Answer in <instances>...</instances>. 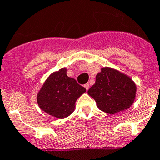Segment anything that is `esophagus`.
Masks as SVG:
<instances>
[{
	"instance_id": "1",
	"label": "esophagus",
	"mask_w": 160,
	"mask_h": 160,
	"mask_svg": "<svg viewBox=\"0 0 160 160\" xmlns=\"http://www.w3.org/2000/svg\"><path fill=\"white\" fill-rule=\"evenodd\" d=\"M84 88H86V90H88V88H89V84H88V83H87V84H84Z\"/></svg>"
}]
</instances>
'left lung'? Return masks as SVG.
Instances as JSON below:
<instances>
[{
  "label": "left lung",
  "instance_id": "obj_1",
  "mask_svg": "<svg viewBox=\"0 0 160 160\" xmlns=\"http://www.w3.org/2000/svg\"><path fill=\"white\" fill-rule=\"evenodd\" d=\"M136 91V84L131 78L112 68H103L88 93L101 111L113 115L131 107Z\"/></svg>",
  "mask_w": 160,
  "mask_h": 160
}]
</instances>
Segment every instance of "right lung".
<instances>
[{
	"label": "right lung",
	"instance_id": "obj_1",
	"mask_svg": "<svg viewBox=\"0 0 160 160\" xmlns=\"http://www.w3.org/2000/svg\"><path fill=\"white\" fill-rule=\"evenodd\" d=\"M85 91L75 79L67 76L66 68H62L45 80L37 94V103L49 115L63 119L73 112L76 100Z\"/></svg>",
	"mask_w": 160,
	"mask_h": 160
}]
</instances>
